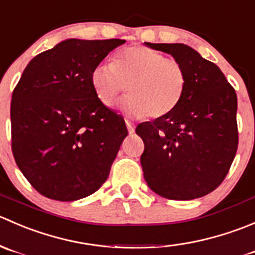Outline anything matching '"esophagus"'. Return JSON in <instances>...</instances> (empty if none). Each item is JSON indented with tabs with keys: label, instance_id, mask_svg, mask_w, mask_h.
Listing matches in <instances>:
<instances>
[{
	"label": "esophagus",
	"instance_id": "obj_1",
	"mask_svg": "<svg viewBox=\"0 0 255 255\" xmlns=\"http://www.w3.org/2000/svg\"><path fill=\"white\" fill-rule=\"evenodd\" d=\"M127 128H128V133H133L135 132V125L132 124V123L131 122H128V120H127Z\"/></svg>",
	"mask_w": 255,
	"mask_h": 255
}]
</instances>
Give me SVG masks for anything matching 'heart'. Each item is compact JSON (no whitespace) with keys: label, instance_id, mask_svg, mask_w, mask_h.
Masks as SVG:
<instances>
[{"label":"heart","instance_id":"b5f03b06","mask_svg":"<svg viewBox=\"0 0 255 255\" xmlns=\"http://www.w3.org/2000/svg\"><path fill=\"white\" fill-rule=\"evenodd\" d=\"M92 87L105 107H112L128 85L130 95L119 104L131 118L166 117L185 93L187 74L178 59L143 45L123 50L114 63L102 62L92 72Z\"/></svg>","mask_w":255,"mask_h":255}]
</instances>
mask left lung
<instances>
[{
	"instance_id": "obj_1",
	"label": "left lung",
	"mask_w": 255,
	"mask_h": 255,
	"mask_svg": "<svg viewBox=\"0 0 255 255\" xmlns=\"http://www.w3.org/2000/svg\"><path fill=\"white\" fill-rule=\"evenodd\" d=\"M180 60L187 74L173 112L142 123L141 155L147 186L168 200L200 198L226 178L238 147L237 94L218 67L181 43H145Z\"/></svg>"
}]
</instances>
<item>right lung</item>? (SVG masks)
I'll return each mask as SVG.
<instances>
[{
  "instance_id": "obj_1",
  "label": "right lung",
  "mask_w": 255,
  "mask_h": 255,
  "mask_svg": "<svg viewBox=\"0 0 255 255\" xmlns=\"http://www.w3.org/2000/svg\"><path fill=\"white\" fill-rule=\"evenodd\" d=\"M124 39H67L33 58L11 102L12 152L34 190L75 201L107 181L123 141L124 119L99 102L92 72Z\"/></svg>"
}]
</instances>
